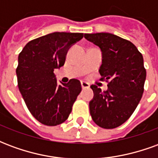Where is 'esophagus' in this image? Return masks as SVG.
<instances>
[{
    "label": "esophagus",
    "mask_w": 158,
    "mask_h": 158,
    "mask_svg": "<svg viewBox=\"0 0 158 158\" xmlns=\"http://www.w3.org/2000/svg\"><path fill=\"white\" fill-rule=\"evenodd\" d=\"M81 87H82L83 89H89V85L88 84V83H86V82H81Z\"/></svg>",
    "instance_id": "34e87169"
}]
</instances>
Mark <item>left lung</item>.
I'll list each match as a JSON object with an SVG mask.
<instances>
[{
    "mask_svg": "<svg viewBox=\"0 0 158 158\" xmlns=\"http://www.w3.org/2000/svg\"><path fill=\"white\" fill-rule=\"evenodd\" d=\"M85 38L101 49V80L108 82L106 91L90 86L89 113L98 126L114 129L129 118L142 97L146 77L142 54L132 42L110 33L85 34Z\"/></svg>",
    "mask_w": 158,
    "mask_h": 158,
    "instance_id": "obj_1",
    "label": "left lung"
}]
</instances>
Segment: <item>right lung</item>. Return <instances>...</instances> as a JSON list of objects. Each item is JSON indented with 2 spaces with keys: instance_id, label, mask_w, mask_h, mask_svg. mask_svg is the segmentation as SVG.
<instances>
[{
  "instance_id": "1",
  "label": "right lung",
  "mask_w": 158,
  "mask_h": 158,
  "mask_svg": "<svg viewBox=\"0 0 158 158\" xmlns=\"http://www.w3.org/2000/svg\"><path fill=\"white\" fill-rule=\"evenodd\" d=\"M83 37V33H52L29 41L19 53V91L31 114L45 125L65 122L82 89L76 79L58 85L54 70L64 65L69 49Z\"/></svg>"
}]
</instances>
